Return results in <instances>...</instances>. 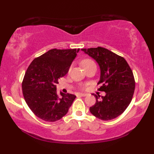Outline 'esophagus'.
<instances>
[{"label": "esophagus", "instance_id": "esophagus-1", "mask_svg": "<svg viewBox=\"0 0 154 154\" xmlns=\"http://www.w3.org/2000/svg\"><path fill=\"white\" fill-rule=\"evenodd\" d=\"M79 95H80V96H86L87 94L86 93H78Z\"/></svg>", "mask_w": 154, "mask_h": 154}]
</instances>
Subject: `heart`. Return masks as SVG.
<instances>
[{
  "label": "heart",
  "mask_w": 154,
  "mask_h": 154,
  "mask_svg": "<svg viewBox=\"0 0 154 154\" xmlns=\"http://www.w3.org/2000/svg\"><path fill=\"white\" fill-rule=\"evenodd\" d=\"M93 64H95V63L92 59H85L84 61H82V65H83V66H84L85 69L87 68V67H88V66H91V65H93ZM71 69H72V67H71V68H69V72L71 71ZM82 89H85V86L82 85Z\"/></svg>",
  "instance_id": "1"
}]
</instances>
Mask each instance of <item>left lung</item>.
<instances>
[{"label":"left lung","instance_id":"left-lung-1","mask_svg":"<svg viewBox=\"0 0 154 154\" xmlns=\"http://www.w3.org/2000/svg\"><path fill=\"white\" fill-rule=\"evenodd\" d=\"M82 51L93 58L99 64L100 85L99 91H104L105 96L93 93L95 103L90 111L98 119L109 121L121 115L130 105L135 91V81L133 73L122 56L105 48H82Z\"/></svg>","mask_w":154,"mask_h":154}]
</instances>
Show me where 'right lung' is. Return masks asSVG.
I'll use <instances>...</instances> for the list:
<instances>
[{"instance_id": "obj_1", "label": "right lung", "mask_w": 154, "mask_h": 154, "mask_svg": "<svg viewBox=\"0 0 154 154\" xmlns=\"http://www.w3.org/2000/svg\"><path fill=\"white\" fill-rule=\"evenodd\" d=\"M79 49H51L35 58L22 81L24 100L33 114L46 122L61 119L76 96L56 92L59 78L64 77Z\"/></svg>"}]
</instances>
